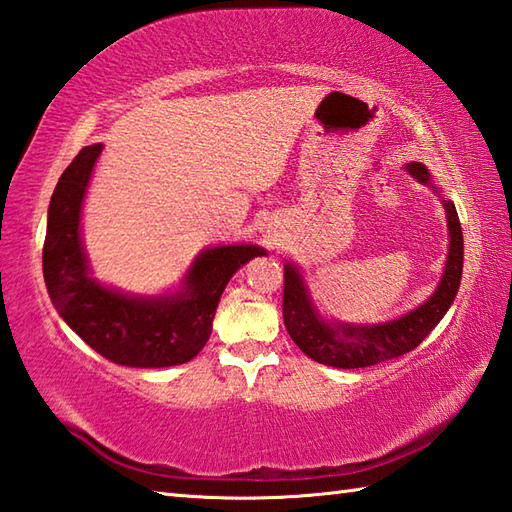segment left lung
Instances as JSON below:
<instances>
[{"label":"left lung","instance_id":"left-lung-1","mask_svg":"<svg viewBox=\"0 0 512 512\" xmlns=\"http://www.w3.org/2000/svg\"><path fill=\"white\" fill-rule=\"evenodd\" d=\"M407 170L420 184H431L427 168L418 162L407 164ZM449 225V254L445 271L436 291L418 309L381 324H328L317 313L309 298V289L293 263L285 265V295H282V315H285L287 333L306 357L333 368H366L377 366L414 350L423 339L434 331V326L445 317L453 298L460 289L464 243L462 227L456 206L442 201Z\"/></svg>","mask_w":512,"mask_h":512}]
</instances>
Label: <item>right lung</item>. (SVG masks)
Masks as SVG:
<instances>
[{"mask_svg":"<svg viewBox=\"0 0 512 512\" xmlns=\"http://www.w3.org/2000/svg\"><path fill=\"white\" fill-rule=\"evenodd\" d=\"M102 144L85 146L54 188L43 243V278L54 309L102 357L129 368H168L199 355L212 333L221 293L258 245L201 252L177 293L140 298L92 278L81 238V210Z\"/></svg>","mask_w":512,"mask_h":512,"instance_id":"1","label":"right lung"}]
</instances>
